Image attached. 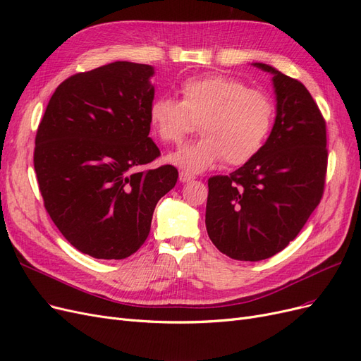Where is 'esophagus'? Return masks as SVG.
Listing matches in <instances>:
<instances>
[{
  "label": "esophagus",
  "instance_id": "esophagus-1",
  "mask_svg": "<svg viewBox=\"0 0 361 361\" xmlns=\"http://www.w3.org/2000/svg\"><path fill=\"white\" fill-rule=\"evenodd\" d=\"M179 179H180V182H190V180L194 179V176H192L191 173H188V171H180L179 173Z\"/></svg>",
  "mask_w": 361,
  "mask_h": 361
}]
</instances>
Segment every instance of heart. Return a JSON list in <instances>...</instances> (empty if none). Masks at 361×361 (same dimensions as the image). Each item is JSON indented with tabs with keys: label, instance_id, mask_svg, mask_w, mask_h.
<instances>
[{
	"label": "heart",
	"instance_id": "obj_1",
	"mask_svg": "<svg viewBox=\"0 0 361 361\" xmlns=\"http://www.w3.org/2000/svg\"><path fill=\"white\" fill-rule=\"evenodd\" d=\"M179 102L157 97L149 123L166 145H178L199 122L202 137L185 145L169 161L191 171H202L221 161L244 166L259 155L274 125L276 104L262 89L223 73L191 76L179 85Z\"/></svg>",
	"mask_w": 361,
	"mask_h": 361
}]
</instances>
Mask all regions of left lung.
<instances>
[{"label": "left lung", "mask_w": 361, "mask_h": 361, "mask_svg": "<svg viewBox=\"0 0 361 361\" xmlns=\"http://www.w3.org/2000/svg\"><path fill=\"white\" fill-rule=\"evenodd\" d=\"M277 94V116L256 158L207 180L206 231L236 260L274 256L293 241L319 204L326 176L325 118L304 84L264 63Z\"/></svg>", "instance_id": "obj_1"}]
</instances>
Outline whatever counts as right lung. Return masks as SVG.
I'll list each match as a JSON object with an SVG mask.
<instances>
[{
  "mask_svg": "<svg viewBox=\"0 0 361 361\" xmlns=\"http://www.w3.org/2000/svg\"><path fill=\"white\" fill-rule=\"evenodd\" d=\"M149 64L114 61L64 80L39 123L35 170L51 220L81 253L125 259L145 244L178 169L140 170L161 152L149 137Z\"/></svg>",
  "mask_w": 361,
  "mask_h": 361,
  "instance_id": "right-lung-1",
  "label": "right lung"
}]
</instances>
